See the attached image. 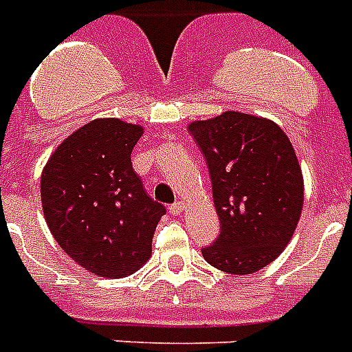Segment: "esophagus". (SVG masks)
Here are the masks:
<instances>
[{"mask_svg": "<svg viewBox=\"0 0 352 352\" xmlns=\"http://www.w3.org/2000/svg\"><path fill=\"white\" fill-rule=\"evenodd\" d=\"M184 210H186V204H184V202H181V201L170 206L171 215H182V211H184Z\"/></svg>", "mask_w": 352, "mask_h": 352, "instance_id": "34e87169", "label": "esophagus"}]
</instances>
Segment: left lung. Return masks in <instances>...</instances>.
<instances>
[{
    "instance_id": "left-lung-1",
    "label": "left lung",
    "mask_w": 352,
    "mask_h": 352,
    "mask_svg": "<svg viewBox=\"0 0 352 352\" xmlns=\"http://www.w3.org/2000/svg\"><path fill=\"white\" fill-rule=\"evenodd\" d=\"M188 131L206 159L221 219L202 255L224 273H256L289 244L302 215L304 177L293 144L270 119L231 110L193 121Z\"/></svg>"
}]
</instances>
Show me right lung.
Here are the masks:
<instances>
[{
	"instance_id": "obj_1",
	"label": "right lung",
	"mask_w": 352,
	"mask_h": 352,
	"mask_svg": "<svg viewBox=\"0 0 352 352\" xmlns=\"http://www.w3.org/2000/svg\"><path fill=\"white\" fill-rule=\"evenodd\" d=\"M141 135L139 124L96 119L68 135L43 168L48 230L74 262L104 278H122L146 264L166 213L131 166Z\"/></svg>"
}]
</instances>
